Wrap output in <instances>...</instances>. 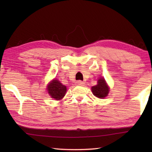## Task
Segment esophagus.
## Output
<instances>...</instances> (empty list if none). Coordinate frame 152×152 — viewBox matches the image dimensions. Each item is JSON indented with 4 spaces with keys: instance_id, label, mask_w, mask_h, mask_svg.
<instances>
[{
    "instance_id": "1",
    "label": "esophagus",
    "mask_w": 152,
    "mask_h": 152,
    "mask_svg": "<svg viewBox=\"0 0 152 152\" xmlns=\"http://www.w3.org/2000/svg\"><path fill=\"white\" fill-rule=\"evenodd\" d=\"M76 84H77V85H78V86H84V82L81 81V80H78V81L76 82Z\"/></svg>"
}]
</instances>
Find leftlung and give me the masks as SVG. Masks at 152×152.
<instances>
[{"instance_id": "1", "label": "left lung", "mask_w": 152, "mask_h": 152, "mask_svg": "<svg viewBox=\"0 0 152 152\" xmlns=\"http://www.w3.org/2000/svg\"><path fill=\"white\" fill-rule=\"evenodd\" d=\"M92 92H93L95 96L99 99H104L105 96H107L109 92V88L104 78H101L98 80L96 85L92 87Z\"/></svg>"}]
</instances>
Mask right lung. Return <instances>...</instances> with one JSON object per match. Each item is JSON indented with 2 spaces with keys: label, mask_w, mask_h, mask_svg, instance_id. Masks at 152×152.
<instances>
[{
  "label": "right lung",
  "mask_w": 152,
  "mask_h": 152,
  "mask_svg": "<svg viewBox=\"0 0 152 152\" xmlns=\"http://www.w3.org/2000/svg\"><path fill=\"white\" fill-rule=\"evenodd\" d=\"M48 91L51 98L60 100L64 96L66 92V86L60 83L58 80H53L48 86Z\"/></svg>",
  "instance_id": "1"
}]
</instances>
